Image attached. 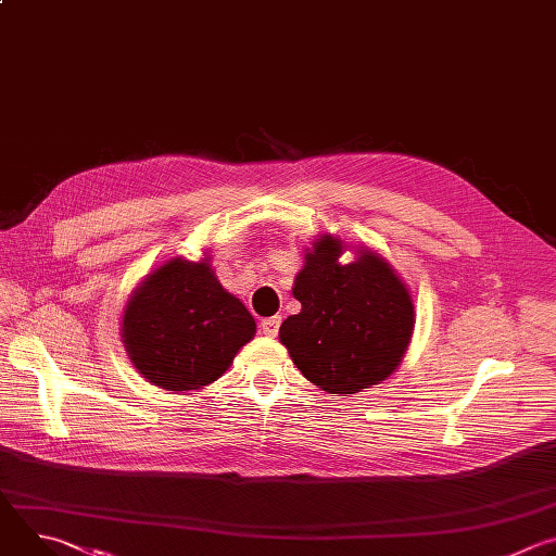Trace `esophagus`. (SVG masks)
Segmentation results:
<instances>
[{"instance_id": "1", "label": "esophagus", "mask_w": 556, "mask_h": 556, "mask_svg": "<svg viewBox=\"0 0 556 556\" xmlns=\"http://www.w3.org/2000/svg\"><path fill=\"white\" fill-rule=\"evenodd\" d=\"M279 326H281V316H268V319L262 321V332L268 337H277Z\"/></svg>"}]
</instances>
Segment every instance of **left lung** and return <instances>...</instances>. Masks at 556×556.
Returning a JSON list of instances; mask_svg holds the SVG:
<instances>
[{
	"label": "left lung",
	"instance_id": "left-lung-1",
	"mask_svg": "<svg viewBox=\"0 0 556 556\" xmlns=\"http://www.w3.org/2000/svg\"><path fill=\"white\" fill-rule=\"evenodd\" d=\"M343 242L321 235L305 253L279 341L301 374L328 393H358L391 376L414 332V301L395 270L374 251L341 264Z\"/></svg>",
	"mask_w": 556,
	"mask_h": 556
}]
</instances>
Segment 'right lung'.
<instances>
[{"label": "right lung", "mask_w": 556, "mask_h": 556, "mask_svg": "<svg viewBox=\"0 0 556 556\" xmlns=\"http://www.w3.org/2000/svg\"><path fill=\"white\" fill-rule=\"evenodd\" d=\"M255 330L251 312L222 288L208 257L157 266L131 292L123 314V343L134 367L167 391L217 380Z\"/></svg>", "instance_id": "right-lung-1"}]
</instances>
